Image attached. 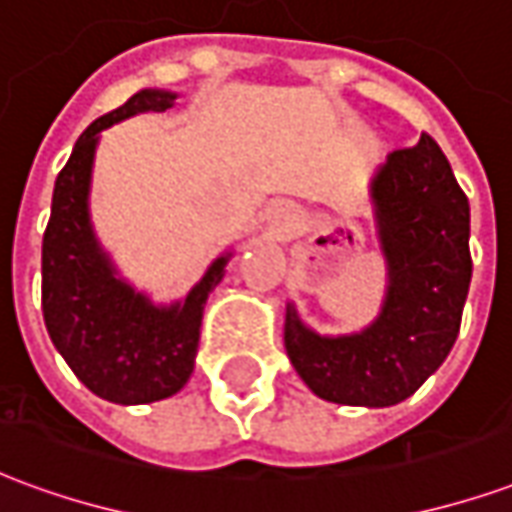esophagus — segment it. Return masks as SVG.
<instances>
[{"instance_id": "34e87169", "label": "esophagus", "mask_w": 512, "mask_h": 512, "mask_svg": "<svg viewBox=\"0 0 512 512\" xmlns=\"http://www.w3.org/2000/svg\"><path fill=\"white\" fill-rule=\"evenodd\" d=\"M271 216H274V219H277L279 224H285L290 219L288 211H282V208H271Z\"/></svg>"}]
</instances>
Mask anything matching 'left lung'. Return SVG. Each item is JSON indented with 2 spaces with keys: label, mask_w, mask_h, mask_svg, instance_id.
<instances>
[{
  "label": "left lung",
  "mask_w": 512,
  "mask_h": 512,
  "mask_svg": "<svg viewBox=\"0 0 512 512\" xmlns=\"http://www.w3.org/2000/svg\"><path fill=\"white\" fill-rule=\"evenodd\" d=\"M370 200L386 263L378 318L332 337L310 329L290 301L285 348L323 400L386 408L414 395L455 345L472 282L469 200L428 134L386 156Z\"/></svg>",
  "instance_id": "left-lung-1"
}]
</instances>
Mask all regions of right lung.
I'll use <instances>...</instances> for the list:
<instances>
[{
	"label": "right lung",
	"mask_w": 512,
	"mask_h": 512,
	"mask_svg": "<svg viewBox=\"0 0 512 512\" xmlns=\"http://www.w3.org/2000/svg\"><path fill=\"white\" fill-rule=\"evenodd\" d=\"M169 90H139L98 117L73 145L51 197L43 233V321L54 348L93 395L120 406L156 403L194 373L205 301L233 252L213 260L186 299L156 304L120 277L90 219V183L101 131L142 112H167Z\"/></svg>",
	"instance_id": "1"
}]
</instances>
